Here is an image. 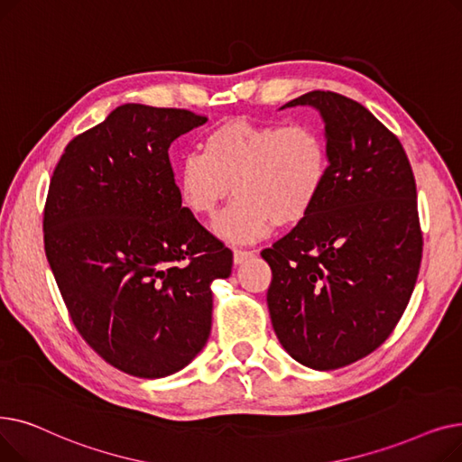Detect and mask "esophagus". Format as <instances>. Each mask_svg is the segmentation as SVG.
I'll return each mask as SVG.
<instances>
[{"label":"esophagus","instance_id":"34e87169","mask_svg":"<svg viewBox=\"0 0 462 462\" xmlns=\"http://www.w3.org/2000/svg\"><path fill=\"white\" fill-rule=\"evenodd\" d=\"M255 252L254 250H243V248H235L233 250V261H235V265H238V263H243V261H246L248 257H252Z\"/></svg>","mask_w":462,"mask_h":462}]
</instances>
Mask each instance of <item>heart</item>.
Listing matches in <instances>:
<instances>
[{
    "label": "heart",
    "instance_id": "heart-1",
    "mask_svg": "<svg viewBox=\"0 0 462 462\" xmlns=\"http://www.w3.org/2000/svg\"><path fill=\"white\" fill-rule=\"evenodd\" d=\"M201 150L174 169L179 201L189 214L208 217L233 189L236 199L214 222V233L229 243H254L276 224H300L328 179V146L312 124L231 118L207 131Z\"/></svg>",
    "mask_w": 462,
    "mask_h": 462
}]
</instances>
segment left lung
Instances as JSON below:
<instances>
[{
    "label": "left lung",
    "instance_id": "left-lung-1",
    "mask_svg": "<svg viewBox=\"0 0 462 462\" xmlns=\"http://www.w3.org/2000/svg\"><path fill=\"white\" fill-rule=\"evenodd\" d=\"M328 179L310 216L261 255L267 304L288 354L335 370L378 349L402 318L423 255L415 179L399 137L361 103L314 90Z\"/></svg>",
    "mask_w": 462,
    "mask_h": 462
}]
</instances>
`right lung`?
<instances>
[{"mask_svg": "<svg viewBox=\"0 0 462 462\" xmlns=\"http://www.w3.org/2000/svg\"><path fill=\"white\" fill-rule=\"evenodd\" d=\"M207 116L125 103L65 146L52 172L45 254L77 331L137 378L184 368L212 327L210 283L233 252L179 201L169 146Z\"/></svg>", "mask_w": 462, "mask_h": 462, "instance_id": "1", "label": "right lung"}]
</instances>
